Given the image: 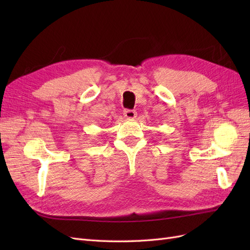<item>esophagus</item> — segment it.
I'll list each match as a JSON object with an SVG mask.
<instances>
[{
	"instance_id": "34e87169",
	"label": "esophagus",
	"mask_w": 250,
	"mask_h": 250,
	"mask_svg": "<svg viewBox=\"0 0 250 250\" xmlns=\"http://www.w3.org/2000/svg\"><path fill=\"white\" fill-rule=\"evenodd\" d=\"M123 115H124V117L126 119L132 120V119H134L135 117H137V111H135V110H130V109H125Z\"/></svg>"
}]
</instances>
